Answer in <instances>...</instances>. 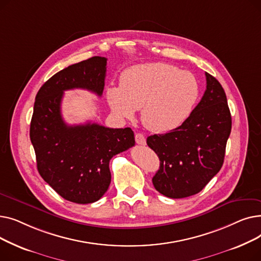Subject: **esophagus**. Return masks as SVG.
<instances>
[{"mask_svg":"<svg viewBox=\"0 0 261 261\" xmlns=\"http://www.w3.org/2000/svg\"><path fill=\"white\" fill-rule=\"evenodd\" d=\"M135 142H136V144L145 146L146 145V138L144 136V134L136 133L135 134Z\"/></svg>","mask_w":261,"mask_h":261,"instance_id":"1","label":"esophagus"}]
</instances>
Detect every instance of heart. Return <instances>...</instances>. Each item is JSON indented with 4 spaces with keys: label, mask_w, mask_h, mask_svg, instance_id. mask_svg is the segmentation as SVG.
I'll use <instances>...</instances> for the list:
<instances>
[{
    "label": "heart",
    "mask_w": 261,
    "mask_h": 261,
    "mask_svg": "<svg viewBox=\"0 0 261 261\" xmlns=\"http://www.w3.org/2000/svg\"><path fill=\"white\" fill-rule=\"evenodd\" d=\"M198 97L195 75L163 62L133 65L122 72L119 87L107 90L109 106L116 115L130 119L142 109L143 125L154 133L181 126Z\"/></svg>",
    "instance_id": "heart-1"
}]
</instances>
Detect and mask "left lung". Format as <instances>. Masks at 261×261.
Wrapping results in <instances>:
<instances>
[{
    "label": "left lung",
    "mask_w": 261,
    "mask_h": 261,
    "mask_svg": "<svg viewBox=\"0 0 261 261\" xmlns=\"http://www.w3.org/2000/svg\"><path fill=\"white\" fill-rule=\"evenodd\" d=\"M205 76L203 97L182 125L147 138V145L160 159L153 186L168 198L200 193L223 165L231 129L230 112L220 82L208 73Z\"/></svg>",
    "instance_id": "8db88e82"
}]
</instances>
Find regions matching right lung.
Returning <instances> with one entry per match:
<instances>
[{"label": "right lung", "instance_id": "1", "mask_svg": "<svg viewBox=\"0 0 261 261\" xmlns=\"http://www.w3.org/2000/svg\"><path fill=\"white\" fill-rule=\"evenodd\" d=\"M107 58L95 56L55 74L37 93L30 136L42 179L63 199L78 204L98 201L111 183L109 163L135 144L131 128L95 122L70 126L61 115L64 91L85 89L101 96Z\"/></svg>", "mask_w": 261, "mask_h": 261}]
</instances>
